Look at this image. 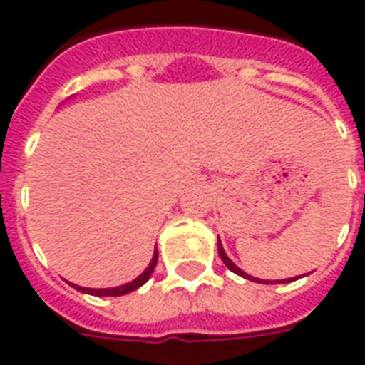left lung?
Masks as SVG:
<instances>
[{
	"mask_svg": "<svg viewBox=\"0 0 365 365\" xmlns=\"http://www.w3.org/2000/svg\"><path fill=\"white\" fill-rule=\"evenodd\" d=\"M217 248H219V256H221V260L225 262V266H227V268H229L230 272H235V274L242 275V277H246V279H252V282H258V283H269V282H262V279H258V277H252V275L245 274V272H242V269L238 268V266H235V264H232V262H230L229 256H227V254H225V250H222L221 240H219V242H217ZM293 279H295V277H293ZM293 279H291V277H289V279H283V282H279V283L293 282Z\"/></svg>",
	"mask_w": 365,
	"mask_h": 365,
	"instance_id": "1",
	"label": "left lung"
}]
</instances>
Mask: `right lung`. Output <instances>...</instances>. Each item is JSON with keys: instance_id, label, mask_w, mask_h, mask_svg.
I'll use <instances>...</instances> for the list:
<instances>
[{"instance_id": "add662e5", "label": "right lung", "mask_w": 365, "mask_h": 365, "mask_svg": "<svg viewBox=\"0 0 365 365\" xmlns=\"http://www.w3.org/2000/svg\"><path fill=\"white\" fill-rule=\"evenodd\" d=\"M156 262H158V250H154V256H152V262L148 264V268L144 269L143 274L136 277L135 282L125 283L120 287H109V289H90V287H80V285H74L78 291H83V293H90V295H99V297H119V295H125V293H130V291L138 289L140 285L148 282V277L152 275L154 268H156Z\"/></svg>"}]
</instances>
